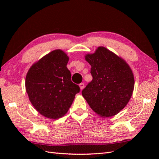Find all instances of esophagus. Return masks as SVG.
Here are the masks:
<instances>
[{
  "label": "esophagus",
  "mask_w": 159,
  "mask_h": 159,
  "mask_svg": "<svg viewBox=\"0 0 159 159\" xmlns=\"http://www.w3.org/2000/svg\"><path fill=\"white\" fill-rule=\"evenodd\" d=\"M79 86H80V89H83L84 88L85 85H84V83H81V84L79 85Z\"/></svg>",
  "instance_id": "1"
}]
</instances>
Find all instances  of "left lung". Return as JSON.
<instances>
[{
  "mask_svg": "<svg viewBox=\"0 0 159 159\" xmlns=\"http://www.w3.org/2000/svg\"><path fill=\"white\" fill-rule=\"evenodd\" d=\"M85 59L91 66L93 80L83 89V97L99 116H114L126 106L133 94L134 80L131 68L103 46L86 54Z\"/></svg>",
  "mask_w": 159,
  "mask_h": 159,
  "instance_id": "8db88e82",
  "label": "left lung"
}]
</instances>
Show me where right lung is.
Instances as JSON below:
<instances>
[{
  "label": "right lung",
  "mask_w": 159,
  "mask_h": 159,
  "mask_svg": "<svg viewBox=\"0 0 159 159\" xmlns=\"http://www.w3.org/2000/svg\"><path fill=\"white\" fill-rule=\"evenodd\" d=\"M69 57L55 50L42 57L28 71L25 86L31 103L42 115L57 119L65 115L80 92L67 68Z\"/></svg>",
  "instance_id": "right-lung-1"
}]
</instances>
